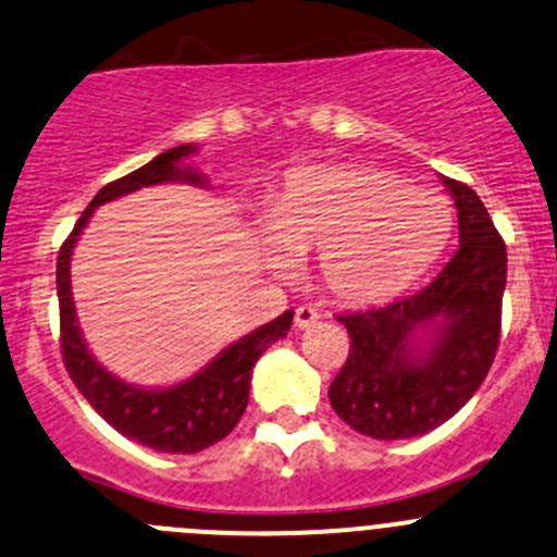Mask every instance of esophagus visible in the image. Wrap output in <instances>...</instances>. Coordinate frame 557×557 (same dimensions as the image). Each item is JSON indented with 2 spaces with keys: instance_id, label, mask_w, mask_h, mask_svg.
<instances>
[{
  "instance_id": "obj_1",
  "label": "esophagus",
  "mask_w": 557,
  "mask_h": 557,
  "mask_svg": "<svg viewBox=\"0 0 557 557\" xmlns=\"http://www.w3.org/2000/svg\"><path fill=\"white\" fill-rule=\"evenodd\" d=\"M317 320H320V311H317L314 306L304 304V306H298V309H295V327H298V331H306V327L314 325Z\"/></svg>"
}]
</instances>
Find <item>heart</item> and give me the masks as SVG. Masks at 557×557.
<instances>
[{"instance_id": "b5f03b06", "label": "heart", "mask_w": 557, "mask_h": 557, "mask_svg": "<svg viewBox=\"0 0 557 557\" xmlns=\"http://www.w3.org/2000/svg\"><path fill=\"white\" fill-rule=\"evenodd\" d=\"M264 248L275 262L317 253L322 287L344 304L405 293L437 262L454 232L443 194L377 166L295 169L264 210Z\"/></svg>"}]
</instances>
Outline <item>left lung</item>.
I'll use <instances>...</instances> for the list:
<instances>
[{"mask_svg":"<svg viewBox=\"0 0 557 557\" xmlns=\"http://www.w3.org/2000/svg\"><path fill=\"white\" fill-rule=\"evenodd\" d=\"M443 185L457 205L459 248L437 278L388 306L336 317L352 344L327 399L374 441H407L457 416L500 342L506 243L473 188Z\"/></svg>","mask_w":557,"mask_h":557,"instance_id":"1","label":"left lung"}]
</instances>
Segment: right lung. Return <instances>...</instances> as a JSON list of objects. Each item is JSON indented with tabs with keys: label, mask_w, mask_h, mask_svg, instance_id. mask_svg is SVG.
Instances as JSON below:
<instances>
[{
	"label": "right lung",
	"mask_w": 557,
	"mask_h": 557,
	"mask_svg": "<svg viewBox=\"0 0 557 557\" xmlns=\"http://www.w3.org/2000/svg\"><path fill=\"white\" fill-rule=\"evenodd\" d=\"M196 152V145H180L161 152L136 172L103 185L84 210L71 237L62 243L57 257V298H60V331H62V361L67 374L82 391L84 399L95 407L106 423L125 434L128 441L141 443L152 451L163 454H196L213 443L224 441L237 426L243 410L248 405L253 363L273 342L287 336L295 311H284L268 325H259L248 336L237 338L230 347L221 349L208 367H202L194 377L183 380L166 388H139L111 374L103 363H98L89 352L87 342L78 327L76 306L71 293V257L89 224L95 210L120 196H128L139 188L163 183L208 185V177L196 172L188 161Z\"/></svg>",
	"instance_id": "obj_1"
}]
</instances>
